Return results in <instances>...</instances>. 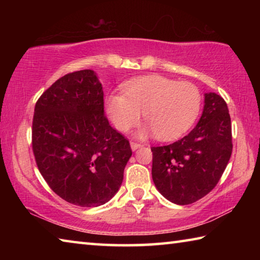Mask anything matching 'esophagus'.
<instances>
[{
	"instance_id": "34e87169",
	"label": "esophagus",
	"mask_w": 260,
	"mask_h": 260,
	"mask_svg": "<svg viewBox=\"0 0 260 260\" xmlns=\"http://www.w3.org/2000/svg\"><path fill=\"white\" fill-rule=\"evenodd\" d=\"M141 147H142V144H141V143H138V142H131V148H132V150H133V151L138 150V149L141 148Z\"/></svg>"
}]
</instances>
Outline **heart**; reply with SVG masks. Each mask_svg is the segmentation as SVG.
<instances>
[{
	"label": "heart",
	"mask_w": 260,
	"mask_h": 260,
	"mask_svg": "<svg viewBox=\"0 0 260 260\" xmlns=\"http://www.w3.org/2000/svg\"><path fill=\"white\" fill-rule=\"evenodd\" d=\"M105 108L113 126L120 132L138 124L142 112L148 125L141 135L156 133L160 140H172L186 133L195 122L201 109V94L189 82L146 76L125 83L122 94L108 96Z\"/></svg>",
	"instance_id": "1"
}]
</instances>
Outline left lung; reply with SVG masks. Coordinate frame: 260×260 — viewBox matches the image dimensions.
I'll list each match as a JSON object with an SVG mask.
<instances>
[{
  "mask_svg": "<svg viewBox=\"0 0 260 260\" xmlns=\"http://www.w3.org/2000/svg\"><path fill=\"white\" fill-rule=\"evenodd\" d=\"M232 150L227 104L220 95L206 93L195 128L172 144L151 148L153 183L174 204L195 203L217 186Z\"/></svg>",
  "mask_w": 260,
  "mask_h": 260,
  "instance_id": "1",
  "label": "left lung"
}]
</instances>
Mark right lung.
<instances>
[{"mask_svg":"<svg viewBox=\"0 0 260 260\" xmlns=\"http://www.w3.org/2000/svg\"><path fill=\"white\" fill-rule=\"evenodd\" d=\"M93 70L61 77L38 100L32 146L43 179L69 203L95 208L116 195L132 156L128 140L104 114Z\"/></svg>","mask_w":260,"mask_h":260,"instance_id":"add662e5","label":"right lung"}]
</instances>
